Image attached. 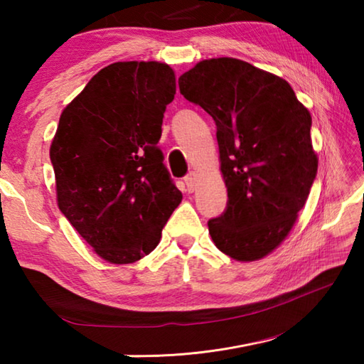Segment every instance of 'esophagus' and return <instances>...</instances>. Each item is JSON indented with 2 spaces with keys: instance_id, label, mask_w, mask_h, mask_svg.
Returning <instances> with one entry per match:
<instances>
[{
  "instance_id": "34e87169",
  "label": "esophagus",
  "mask_w": 364,
  "mask_h": 364,
  "mask_svg": "<svg viewBox=\"0 0 364 364\" xmlns=\"http://www.w3.org/2000/svg\"><path fill=\"white\" fill-rule=\"evenodd\" d=\"M184 183H186L188 193H194L196 188H197V175L194 173V171H191L189 175L184 176Z\"/></svg>"
}]
</instances>
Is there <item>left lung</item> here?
I'll return each mask as SVG.
<instances>
[{"instance_id":"1","label":"left lung","mask_w":364,"mask_h":364,"mask_svg":"<svg viewBox=\"0 0 364 364\" xmlns=\"http://www.w3.org/2000/svg\"><path fill=\"white\" fill-rule=\"evenodd\" d=\"M215 120L226 210L208 221L237 262L267 257L289 236L318 171L311 115L284 78L234 58L205 59L178 78Z\"/></svg>"}]
</instances>
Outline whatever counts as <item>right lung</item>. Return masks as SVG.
<instances>
[{"label":"right lung","mask_w":364,"mask_h":364,"mask_svg":"<svg viewBox=\"0 0 364 364\" xmlns=\"http://www.w3.org/2000/svg\"><path fill=\"white\" fill-rule=\"evenodd\" d=\"M175 93L168 64L114 63L60 114L49 147L58 205L109 263L149 255L183 199L157 147Z\"/></svg>","instance_id":"1"}]
</instances>
